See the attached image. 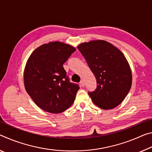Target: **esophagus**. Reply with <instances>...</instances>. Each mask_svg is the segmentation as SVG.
<instances>
[{
  "label": "esophagus",
  "instance_id": "esophagus-1",
  "mask_svg": "<svg viewBox=\"0 0 152 152\" xmlns=\"http://www.w3.org/2000/svg\"><path fill=\"white\" fill-rule=\"evenodd\" d=\"M80 83H81V87H84V86H85V82H84L83 80H81V82H80Z\"/></svg>",
  "mask_w": 152,
  "mask_h": 152
}]
</instances>
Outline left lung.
Listing matches in <instances>:
<instances>
[{"mask_svg": "<svg viewBox=\"0 0 152 152\" xmlns=\"http://www.w3.org/2000/svg\"><path fill=\"white\" fill-rule=\"evenodd\" d=\"M77 48L97 80L96 90L89 93L93 102L104 110L116 108L132 85V73L126 57L116 46L102 39L83 42Z\"/></svg>", "mask_w": 152, "mask_h": 152, "instance_id": "8db88e82", "label": "left lung"}]
</instances>
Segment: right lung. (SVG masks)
I'll return each mask as SVG.
<instances>
[{
  "mask_svg": "<svg viewBox=\"0 0 152 152\" xmlns=\"http://www.w3.org/2000/svg\"><path fill=\"white\" fill-rule=\"evenodd\" d=\"M76 49L61 42H50L31 54L24 69L27 93L35 104L50 113L65 111L73 104L79 87L69 81L63 64Z\"/></svg>",
  "mask_w": 152,
  "mask_h": 152,
  "instance_id": "1",
  "label": "right lung"
}]
</instances>
